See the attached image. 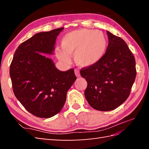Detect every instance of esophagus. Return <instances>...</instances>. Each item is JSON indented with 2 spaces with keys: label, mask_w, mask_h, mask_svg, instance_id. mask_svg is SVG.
<instances>
[{
  "label": "esophagus",
  "mask_w": 149,
  "mask_h": 149,
  "mask_svg": "<svg viewBox=\"0 0 149 149\" xmlns=\"http://www.w3.org/2000/svg\"><path fill=\"white\" fill-rule=\"evenodd\" d=\"M75 74L76 75L77 77H80V72L79 70H75Z\"/></svg>",
  "instance_id": "esophagus-1"
}]
</instances>
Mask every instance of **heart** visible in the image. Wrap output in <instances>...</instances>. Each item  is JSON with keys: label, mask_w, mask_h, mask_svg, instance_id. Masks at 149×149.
Segmentation results:
<instances>
[{"label": "heart", "mask_w": 149, "mask_h": 149, "mask_svg": "<svg viewBox=\"0 0 149 149\" xmlns=\"http://www.w3.org/2000/svg\"><path fill=\"white\" fill-rule=\"evenodd\" d=\"M62 50L56 55L63 63H69V56L74 55V61L81 67H89L99 63L107 49V40L99 30L80 29L69 32L61 40Z\"/></svg>", "instance_id": "heart-1"}]
</instances>
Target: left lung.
<instances>
[{
	"label": "left lung",
	"mask_w": 149,
	"mask_h": 149,
	"mask_svg": "<svg viewBox=\"0 0 149 149\" xmlns=\"http://www.w3.org/2000/svg\"><path fill=\"white\" fill-rule=\"evenodd\" d=\"M106 33L109 43L102 59L80 71L88 83L86 99L101 111L115 109L127 100L136 75L134 57L124 40Z\"/></svg>",
	"instance_id": "8db88e82"
}]
</instances>
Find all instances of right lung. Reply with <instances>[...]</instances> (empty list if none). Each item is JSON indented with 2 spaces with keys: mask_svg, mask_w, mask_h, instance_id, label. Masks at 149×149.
<instances>
[{
  "mask_svg": "<svg viewBox=\"0 0 149 149\" xmlns=\"http://www.w3.org/2000/svg\"><path fill=\"white\" fill-rule=\"evenodd\" d=\"M63 29L38 33L20 44L9 69L15 97L27 111L40 118L60 112L76 80L72 68L60 71L52 59L42 54H53L57 36Z\"/></svg>",
  "mask_w": 149,
  "mask_h": 149,
  "instance_id": "right-lung-1",
  "label": "right lung"
}]
</instances>
